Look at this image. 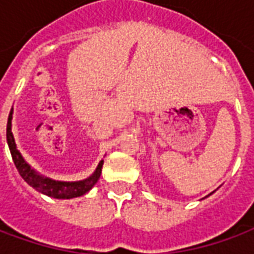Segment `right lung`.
Wrapping results in <instances>:
<instances>
[{"instance_id": "1", "label": "right lung", "mask_w": 254, "mask_h": 254, "mask_svg": "<svg viewBox=\"0 0 254 254\" xmlns=\"http://www.w3.org/2000/svg\"><path fill=\"white\" fill-rule=\"evenodd\" d=\"M12 127V110L9 114L8 118V125H6V140H8L9 149H10V154H12V159L14 162V166L19 171V174L23 177L28 185L36 189L38 191H41L43 194H47L50 197H56V198H73V197H78L85 194L87 191L94 187L95 184L98 182L102 173V166H103V160L100 162L96 170L92 176L84 180V181H77V182H61V181H54L50 178H45V177L36 174L35 171L31 169L30 166L27 165V162L23 159V156L20 154L17 148H16V143H14L13 134L10 130Z\"/></svg>"}]
</instances>
